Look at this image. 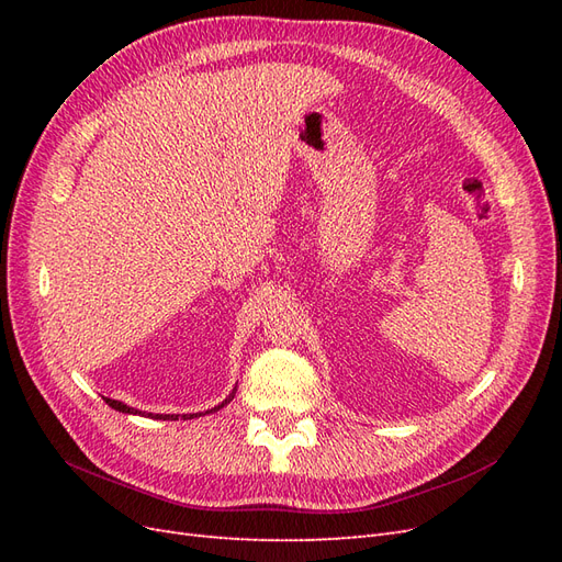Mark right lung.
Listing matches in <instances>:
<instances>
[{
    "label": "right lung",
    "instance_id": "add662e5",
    "mask_svg": "<svg viewBox=\"0 0 562 562\" xmlns=\"http://www.w3.org/2000/svg\"><path fill=\"white\" fill-rule=\"evenodd\" d=\"M234 394H236V389L232 391V394L223 401V403H220L217 407H213V411H220V407H223V405H227L232 398H234ZM105 403L110 405V407H114V411H119V413H128V415H143L140 411H135V407H128V405H124V403H119V401H112V398H105ZM213 411H206V413H213ZM201 415V413H199ZM147 417H155V415H151V413H147ZM192 417H196V415H190V419ZM155 419H178V415H157ZM182 419H187V415H182Z\"/></svg>",
    "mask_w": 562,
    "mask_h": 562
}]
</instances>
